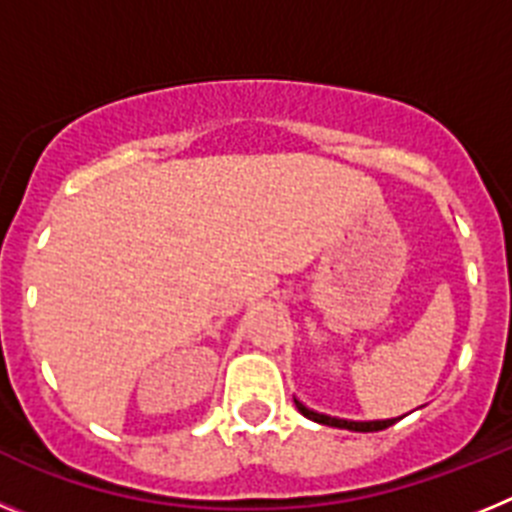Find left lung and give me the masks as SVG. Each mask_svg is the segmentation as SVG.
Returning a JSON list of instances; mask_svg holds the SVG:
<instances>
[{
	"label": "left lung",
	"mask_w": 512,
	"mask_h": 512,
	"mask_svg": "<svg viewBox=\"0 0 512 512\" xmlns=\"http://www.w3.org/2000/svg\"><path fill=\"white\" fill-rule=\"evenodd\" d=\"M295 405L305 418L315 420L320 425H330V428H346V431H356V433H374V431H384V428H390L395 425L400 418H387V420H346V418H333V415L318 413V410H310L305 402H300L295 397Z\"/></svg>",
	"instance_id": "8db88e82"
}]
</instances>
